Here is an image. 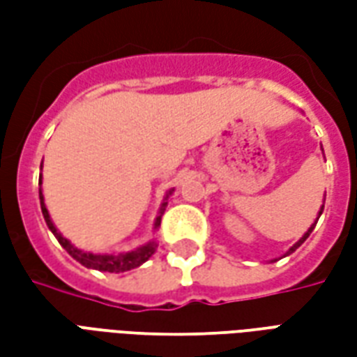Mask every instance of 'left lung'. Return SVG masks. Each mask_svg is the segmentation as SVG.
Segmentation results:
<instances>
[{
  "label": "left lung",
  "mask_w": 357,
  "mask_h": 357,
  "mask_svg": "<svg viewBox=\"0 0 357 357\" xmlns=\"http://www.w3.org/2000/svg\"><path fill=\"white\" fill-rule=\"evenodd\" d=\"M323 204H325V201H323ZM321 212H323V206H321V210H319V214H317V216H321ZM317 220H319V218H317ZM315 224H317V222H315ZM315 224L312 225V227H310V229H307V231L304 233L302 237H300L298 243H294V245H292V247L289 248V252H287V255H292V252H294V250H296V248H298L300 245H302V243H304V241L307 239V237H310V233H312V229H314V227H315Z\"/></svg>",
  "instance_id": "obj_1"
}]
</instances>
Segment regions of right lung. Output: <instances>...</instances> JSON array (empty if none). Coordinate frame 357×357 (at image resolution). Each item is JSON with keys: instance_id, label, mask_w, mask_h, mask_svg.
<instances>
[{"instance_id": "right-lung-1", "label": "right lung", "mask_w": 357, "mask_h": 357, "mask_svg": "<svg viewBox=\"0 0 357 357\" xmlns=\"http://www.w3.org/2000/svg\"><path fill=\"white\" fill-rule=\"evenodd\" d=\"M40 185H42V176H40ZM174 193V189H170L166 197H164L162 206H160V212H158V216L155 220V229L160 225V220H162L164 210H166V204H168V197ZM40 204H42V214L45 218V224L51 229V233L57 237V241L61 243V247L65 248L68 255L73 256L76 262H80L82 266H86L89 269H99V271H109V273H120V271H130L133 268H139L141 264H145L151 258V256L155 255L156 250V243L155 241H151L147 245H143V247L135 248V250H130V252H120V255H93V252H84L80 248H76L68 239H65L61 233L57 231V227L55 224L51 222L50 212L45 208V202H43V195L42 189H40Z\"/></svg>"}]
</instances>
